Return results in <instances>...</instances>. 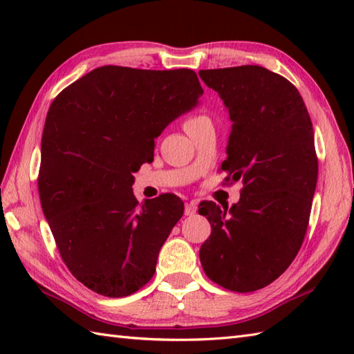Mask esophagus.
<instances>
[{"mask_svg":"<svg viewBox=\"0 0 354 354\" xmlns=\"http://www.w3.org/2000/svg\"><path fill=\"white\" fill-rule=\"evenodd\" d=\"M196 209H198L196 204H194V202H189V204H185L184 214H185V216H193L194 213H196Z\"/></svg>","mask_w":354,"mask_h":354,"instance_id":"34e87169","label":"esophagus"}]
</instances>
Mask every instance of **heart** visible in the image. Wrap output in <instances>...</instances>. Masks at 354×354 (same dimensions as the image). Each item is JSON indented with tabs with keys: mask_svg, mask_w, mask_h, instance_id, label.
I'll use <instances>...</instances> for the list:
<instances>
[{
	"mask_svg": "<svg viewBox=\"0 0 354 354\" xmlns=\"http://www.w3.org/2000/svg\"><path fill=\"white\" fill-rule=\"evenodd\" d=\"M209 123V118L205 115H198V117H192L190 120H187L185 123V131H190L193 127H198L201 124H207Z\"/></svg>",
	"mask_w": 354,
	"mask_h": 354,
	"instance_id": "heart-1",
	"label": "heart"
}]
</instances>
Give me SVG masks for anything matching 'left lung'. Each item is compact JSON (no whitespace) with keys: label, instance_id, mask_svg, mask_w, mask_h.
Returning <instances> with one entry per match:
<instances>
[{"label":"left lung","instance_id":"1","mask_svg":"<svg viewBox=\"0 0 354 354\" xmlns=\"http://www.w3.org/2000/svg\"><path fill=\"white\" fill-rule=\"evenodd\" d=\"M231 120L227 179H242L237 204H201L212 223L201 246L207 277L234 292L277 280L297 257L318 181L313 127L303 97L289 80L259 65L201 70Z\"/></svg>","mask_w":354,"mask_h":354}]
</instances>
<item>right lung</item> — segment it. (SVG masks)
Listing matches in <instances>:
<instances>
[{
    "label": "right lung",
    "mask_w": 354,
    "mask_h": 354,
    "mask_svg": "<svg viewBox=\"0 0 354 354\" xmlns=\"http://www.w3.org/2000/svg\"><path fill=\"white\" fill-rule=\"evenodd\" d=\"M202 94L192 70L106 65L53 100L41 141L42 212L71 274L100 295L127 297L153 277L184 204L161 194L140 205L133 173Z\"/></svg>",
    "instance_id": "add662e5"
}]
</instances>
